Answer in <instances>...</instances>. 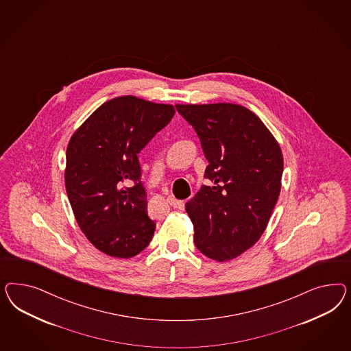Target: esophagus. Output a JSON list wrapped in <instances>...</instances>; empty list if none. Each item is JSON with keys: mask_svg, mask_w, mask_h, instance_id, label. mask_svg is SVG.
I'll return each instance as SVG.
<instances>
[{"mask_svg": "<svg viewBox=\"0 0 351 351\" xmlns=\"http://www.w3.org/2000/svg\"><path fill=\"white\" fill-rule=\"evenodd\" d=\"M167 202L170 203L171 206H172V207H175V208H179V207L182 206V202H181V201H178V199H176V198H173L172 195H169V197H167Z\"/></svg>", "mask_w": 351, "mask_h": 351, "instance_id": "esophagus-1", "label": "esophagus"}]
</instances>
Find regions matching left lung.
<instances>
[{
    "label": "left lung",
    "instance_id": "8db88e82",
    "mask_svg": "<svg viewBox=\"0 0 351 351\" xmlns=\"http://www.w3.org/2000/svg\"><path fill=\"white\" fill-rule=\"evenodd\" d=\"M175 114L136 96L106 101L68 143L65 189L86 238L106 255L130 258L153 238L138 153Z\"/></svg>",
    "mask_w": 351,
    "mask_h": 351
}]
</instances>
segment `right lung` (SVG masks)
Wrapping results in <instances>:
<instances>
[{"instance_id": "1", "label": "right lung", "mask_w": 351, "mask_h": 351, "mask_svg": "<svg viewBox=\"0 0 351 351\" xmlns=\"http://www.w3.org/2000/svg\"><path fill=\"white\" fill-rule=\"evenodd\" d=\"M195 130L208 166L203 185L185 204L194 243L203 255L229 261L265 232L283 175V154L254 112L232 103L176 104Z\"/></svg>"}]
</instances>
